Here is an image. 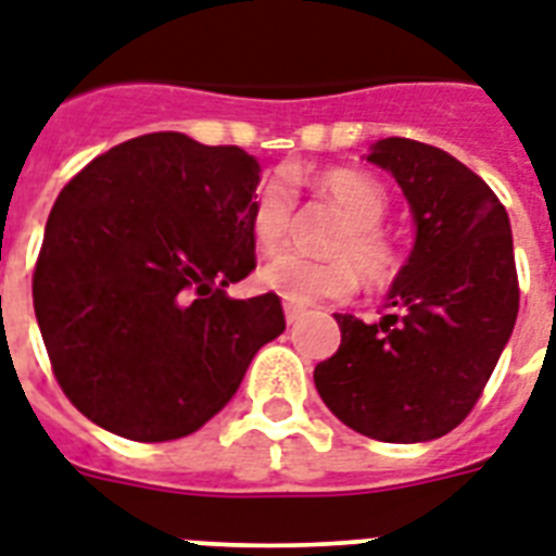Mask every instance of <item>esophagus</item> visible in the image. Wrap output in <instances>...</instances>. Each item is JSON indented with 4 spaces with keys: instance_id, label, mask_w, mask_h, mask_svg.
I'll use <instances>...</instances> for the list:
<instances>
[{
    "instance_id": "obj_1",
    "label": "esophagus",
    "mask_w": 556,
    "mask_h": 556,
    "mask_svg": "<svg viewBox=\"0 0 556 556\" xmlns=\"http://www.w3.org/2000/svg\"><path fill=\"white\" fill-rule=\"evenodd\" d=\"M303 317V305H294V303H286V320L288 323H296Z\"/></svg>"
}]
</instances>
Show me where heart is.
<instances>
[{"label":"heart","instance_id":"obj_1","mask_svg":"<svg viewBox=\"0 0 556 556\" xmlns=\"http://www.w3.org/2000/svg\"><path fill=\"white\" fill-rule=\"evenodd\" d=\"M312 187L346 216V225L331 236L326 253L331 260H305L279 253L260 270L262 288L286 303L312 305L323 300H346L357 288H389L404 270L401 244L380 225L387 218V190L375 178L355 169H329L312 178ZM294 222V195L286 185L270 181L253 199L251 233L262 251H279Z\"/></svg>","mask_w":556,"mask_h":556}]
</instances>
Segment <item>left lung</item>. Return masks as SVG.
I'll list each match as a JSON object with an SVG mask.
<instances>
[{
  "instance_id": "8db88e82",
  "label": "left lung",
  "mask_w": 556,
  "mask_h": 556,
  "mask_svg": "<svg viewBox=\"0 0 556 556\" xmlns=\"http://www.w3.org/2000/svg\"><path fill=\"white\" fill-rule=\"evenodd\" d=\"M415 216V248L380 323L334 314L340 349L314 369L331 413L361 435L413 444L465 421L491 380L519 312L508 213L462 161L430 143L383 138Z\"/></svg>"
}]
</instances>
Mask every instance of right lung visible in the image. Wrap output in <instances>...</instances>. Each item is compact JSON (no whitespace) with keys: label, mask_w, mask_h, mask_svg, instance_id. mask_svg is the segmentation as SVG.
Returning a JSON list of instances; mask_svg holds the SVG:
<instances>
[{"label":"right lung","mask_w":556,"mask_h":556,"mask_svg":"<svg viewBox=\"0 0 556 556\" xmlns=\"http://www.w3.org/2000/svg\"><path fill=\"white\" fill-rule=\"evenodd\" d=\"M256 185L239 147L152 132L56 195L34 312L56 383L89 421L147 444L190 435L286 331L277 294H225L256 268Z\"/></svg>","instance_id":"obj_1"}]
</instances>
